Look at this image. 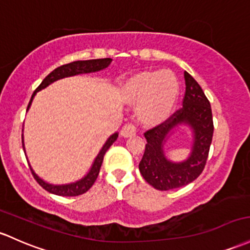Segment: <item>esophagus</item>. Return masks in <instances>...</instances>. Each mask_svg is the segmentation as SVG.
<instances>
[{"label":"esophagus","mask_w":250,"mask_h":250,"mask_svg":"<svg viewBox=\"0 0 250 250\" xmlns=\"http://www.w3.org/2000/svg\"><path fill=\"white\" fill-rule=\"evenodd\" d=\"M136 134V127L133 123H127L125 125H123V128L121 129V135L125 136V138H129Z\"/></svg>","instance_id":"1"}]
</instances>
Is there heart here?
I'll use <instances>...</instances> for the list:
<instances>
[{"instance_id":"1","label":"heart","mask_w":250,"mask_h":250,"mask_svg":"<svg viewBox=\"0 0 250 250\" xmlns=\"http://www.w3.org/2000/svg\"><path fill=\"white\" fill-rule=\"evenodd\" d=\"M178 96V82L169 71L140 73L125 86V97L139 104V114L146 122H158L168 116Z\"/></svg>"}]
</instances>
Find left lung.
<instances>
[{"mask_svg": "<svg viewBox=\"0 0 250 250\" xmlns=\"http://www.w3.org/2000/svg\"><path fill=\"white\" fill-rule=\"evenodd\" d=\"M184 78L186 89L182 108L144 134L147 144L139 169L145 180L160 191L182 188L197 179L207 165L212 141L213 121L209 100L190 73L185 71ZM182 123L194 130V147L188 161L174 164L167 160L162 148L169 131Z\"/></svg>", "mask_w": 250, "mask_h": 250, "instance_id": "8db88e82", "label": "left lung"}]
</instances>
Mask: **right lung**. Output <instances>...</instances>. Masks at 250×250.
Wrapping results in <instances>:
<instances>
[{"label":"right lung","instance_id":"add662e5","mask_svg":"<svg viewBox=\"0 0 250 250\" xmlns=\"http://www.w3.org/2000/svg\"><path fill=\"white\" fill-rule=\"evenodd\" d=\"M110 58H104V59H91V60H77V62H68V64L62 65V66L57 67L56 70L52 71L49 75L41 82V84L39 86L35 89V91L33 92L31 101H29L28 106H27V110L31 106V103L33 101V97H34L35 94L40 90L45 89L46 86H48L49 84H52L53 82L58 81V79L65 78V77H70V76H76V75H81V73H89V72H96V71L103 70V68L108 67L111 62ZM117 133L112 134V135L106 140V142L104 144V146L101 149V152L98 153L97 158L95 159V163L92 165L91 169L87 173L83 179L78 180V182L72 183V184H67V185H52V184H47L43 182L42 179H40L37 174L33 172V169L31 168V172L34 177V179L37 180V183L39 184L42 188H45L46 191H48L49 193L57 194V196H62V197H73V196H79V194H83L94 185V183L97 179L98 173H100L101 166H102L103 163V158L104 154H105L106 150L110 148V146L116 141L117 139ZM22 147H23V140H22Z\"/></svg>","mask_w":250,"mask_h":250}]
</instances>
